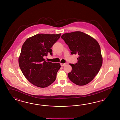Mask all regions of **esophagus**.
Wrapping results in <instances>:
<instances>
[{
  "mask_svg": "<svg viewBox=\"0 0 120 120\" xmlns=\"http://www.w3.org/2000/svg\"><path fill=\"white\" fill-rule=\"evenodd\" d=\"M60 64L61 66H65L66 64V63H61Z\"/></svg>",
  "mask_w": 120,
  "mask_h": 120,
  "instance_id": "1",
  "label": "esophagus"
}]
</instances>
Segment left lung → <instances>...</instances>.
<instances>
[{"label":"left lung","mask_w":120,"mask_h":120,"mask_svg":"<svg viewBox=\"0 0 120 120\" xmlns=\"http://www.w3.org/2000/svg\"><path fill=\"white\" fill-rule=\"evenodd\" d=\"M72 55H78V62L69 64L72 67L68 73L69 80L76 85L83 86L90 82L98 74L102 64L101 49L93 38L81 32L63 34Z\"/></svg>","instance_id":"obj_1"}]
</instances>
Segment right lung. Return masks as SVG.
Masks as SVG:
<instances>
[{"instance_id":"add662e5","label":"right lung","mask_w":120,"mask_h":120,"mask_svg":"<svg viewBox=\"0 0 120 120\" xmlns=\"http://www.w3.org/2000/svg\"><path fill=\"white\" fill-rule=\"evenodd\" d=\"M60 36L61 34H38L27 39L23 44L19 65L24 76L34 85L47 87L56 79L61 65L47 62L44 57L48 54L52 55L51 48Z\"/></svg>"}]
</instances>
